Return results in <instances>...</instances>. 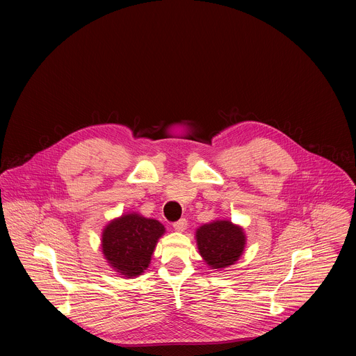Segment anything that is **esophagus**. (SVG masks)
<instances>
[{
	"instance_id": "1",
	"label": "esophagus",
	"mask_w": 356,
	"mask_h": 356,
	"mask_svg": "<svg viewBox=\"0 0 356 356\" xmlns=\"http://www.w3.org/2000/svg\"><path fill=\"white\" fill-rule=\"evenodd\" d=\"M186 228H187V220L186 218H180L179 221H176L173 224V229L177 231V232H183Z\"/></svg>"
}]
</instances>
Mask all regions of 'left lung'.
Returning a JSON list of instances; mask_svg holds the SVG:
<instances>
[{"instance_id":"left-lung-1","label":"left lung","mask_w":356,"mask_h":356,"mask_svg":"<svg viewBox=\"0 0 356 356\" xmlns=\"http://www.w3.org/2000/svg\"><path fill=\"white\" fill-rule=\"evenodd\" d=\"M195 241L204 262L211 269H224L241 258L246 236L239 225L228 220H218L201 225L195 231Z\"/></svg>"}]
</instances>
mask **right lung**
<instances>
[{"mask_svg":"<svg viewBox=\"0 0 356 356\" xmlns=\"http://www.w3.org/2000/svg\"><path fill=\"white\" fill-rule=\"evenodd\" d=\"M165 227L136 213L113 220L103 231L101 248L110 266L124 277H136L147 269Z\"/></svg>","mask_w":356,"mask_h":356,"instance_id":"obj_1","label":"right lung"}]
</instances>
